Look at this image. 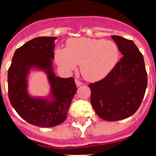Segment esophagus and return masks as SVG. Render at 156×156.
<instances>
[{
  "label": "esophagus",
  "instance_id": "1",
  "mask_svg": "<svg viewBox=\"0 0 156 156\" xmlns=\"http://www.w3.org/2000/svg\"><path fill=\"white\" fill-rule=\"evenodd\" d=\"M75 83L77 87H80L81 85H83V83H81L79 80H78V79H75Z\"/></svg>",
  "mask_w": 156,
  "mask_h": 156
}]
</instances>
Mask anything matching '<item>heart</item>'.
I'll use <instances>...</instances> for the list:
<instances>
[{"label": "heart", "mask_w": 156, "mask_h": 156, "mask_svg": "<svg viewBox=\"0 0 156 156\" xmlns=\"http://www.w3.org/2000/svg\"><path fill=\"white\" fill-rule=\"evenodd\" d=\"M119 56V48L113 41L86 37L69 40L66 48H57L54 53L62 69L70 72L80 65L82 75L90 82L105 78L116 66Z\"/></svg>", "instance_id": "b5f03b06"}]
</instances>
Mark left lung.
<instances>
[{
	"label": "left lung",
	"mask_w": 156,
	"mask_h": 156,
	"mask_svg": "<svg viewBox=\"0 0 156 156\" xmlns=\"http://www.w3.org/2000/svg\"><path fill=\"white\" fill-rule=\"evenodd\" d=\"M123 57L102 79L90 83V103L100 118L115 121L128 118L140 106L147 86L144 59L135 44L112 35Z\"/></svg>",
	"instance_id": "8db88e82"
}]
</instances>
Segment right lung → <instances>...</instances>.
Listing matches in <instances>:
<instances>
[{
    "instance_id": "obj_1",
    "label": "right lung",
    "mask_w": 156,
    "mask_h": 156,
    "mask_svg": "<svg viewBox=\"0 0 156 156\" xmlns=\"http://www.w3.org/2000/svg\"><path fill=\"white\" fill-rule=\"evenodd\" d=\"M53 36L37 37L16 50L8 71L9 98L18 114L28 123L40 127H54L63 122L77 87L73 78L56 75L53 69ZM34 71L45 73L50 85L45 97L32 96L29 78Z\"/></svg>"
}]
</instances>
